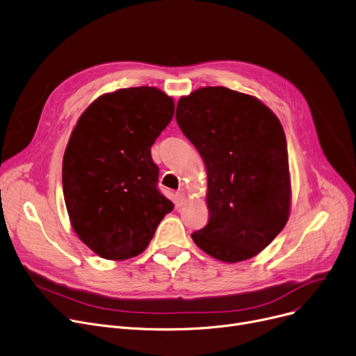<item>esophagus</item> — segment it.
Wrapping results in <instances>:
<instances>
[{"label":"esophagus","instance_id":"1","mask_svg":"<svg viewBox=\"0 0 356 356\" xmlns=\"http://www.w3.org/2000/svg\"><path fill=\"white\" fill-rule=\"evenodd\" d=\"M184 201H185V191L181 190V191H178V193L175 194V202H177L178 207H181V205L184 204Z\"/></svg>","mask_w":356,"mask_h":356}]
</instances>
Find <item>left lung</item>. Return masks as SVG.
<instances>
[{
	"label": "left lung",
	"mask_w": 356,
	"mask_h": 356,
	"mask_svg": "<svg viewBox=\"0 0 356 356\" xmlns=\"http://www.w3.org/2000/svg\"><path fill=\"white\" fill-rule=\"evenodd\" d=\"M177 122L207 170L208 224L193 233L211 257L257 256L290 216L291 185L280 120L257 97L222 86L182 96Z\"/></svg>",
	"instance_id": "8db88e82"
}]
</instances>
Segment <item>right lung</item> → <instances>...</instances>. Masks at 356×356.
<instances>
[{"mask_svg":"<svg viewBox=\"0 0 356 356\" xmlns=\"http://www.w3.org/2000/svg\"><path fill=\"white\" fill-rule=\"evenodd\" d=\"M174 99L140 86L104 93L79 118L63 156L70 224L106 260L140 254L174 204L156 188L151 146L168 127Z\"/></svg>","mask_w":356,"mask_h":356,"instance_id":"obj_1","label":"right lung"}]
</instances>
